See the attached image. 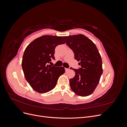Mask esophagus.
I'll list each match as a JSON object with an SVG mask.
<instances>
[{
    "instance_id": "1",
    "label": "esophagus",
    "mask_w": 127,
    "mask_h": 127,
    "mask_svg": "<svg viewBox=\"0 0 127 127\" xmlns=\"http://www.w3.org/2000/svg\"><path fill=\"white\" fill-rule=\"evenodd\" d=\"M69 70V68H65V70H66V72H67Z\"/></svg>"
}]
</instances>
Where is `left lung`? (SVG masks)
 Listing matches in <instances>:
<instances>
[{
	"label": "left lung",
	"instance_id": "obj_1",
	"mask_svg": "<svg viewBox=\"0 0 127 127\" xmlns=\"http://www.w3.org/2000/svg\"><path fill=\"white\" fill-rule=\"evenodd\" d=\"M64 38L80 66L78 69L70 68L75 72L74 77L69 79L70 88L77 95L87 96L93 93L103 73L101 55L93 41L83 34Z\"/></svg>",
	"mask_w": 127,
	"mask_h": 127
}]
</instances>
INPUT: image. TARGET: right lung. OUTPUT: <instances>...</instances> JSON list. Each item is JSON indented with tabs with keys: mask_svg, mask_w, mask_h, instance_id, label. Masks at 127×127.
I'll use <instances>...</instances> for the list:
<instances>
[{
	"mask_svg": "<svg viewBox=\"0 0 127 127\" xmlns=\"http://www.w3.org/2000/svg\"><path fill=\"white\" fill-rule=\"evenodd\" d=\"M65 43L64 36L43 35L30 43L23 56L22 66L26 80L36 92L44 93L52 90L59 77L64 74L63 67L52 66L55 50Z\"/></svg>",
	"mask_w": 127,
	"mask_h": 127,
	"instance_id": "right-lung-1",
	"label": "right lung"
}]
</instances>
